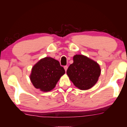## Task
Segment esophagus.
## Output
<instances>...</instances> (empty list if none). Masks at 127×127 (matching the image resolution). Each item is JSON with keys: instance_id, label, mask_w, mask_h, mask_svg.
I'll list each match as a JSON object with an SVG mask.
<instances>
[{"instance_id": "34e87169", "label": "esophagus", "mask_w": 127, "mask_h": 127, "mask_svg": "<svg viewBox=\"0 0 127 127\" xmlns=\"http://www.w3.org/2000/svg\"><path fill=\"white\" fill-rule=\"evenodd\" d=\"M64 69H65V72L66 71V70H67V69H68V66H64Z\"/></svg>"}]
</instances>
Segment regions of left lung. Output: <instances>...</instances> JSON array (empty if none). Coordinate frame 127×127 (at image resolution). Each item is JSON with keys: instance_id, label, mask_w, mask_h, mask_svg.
<instances>
[{"instance_id": "1", "label": "left lung", "mask_w": 127, "mask_h": 127, "mask_svg": "<svg viewBox=\"0 0 127 127\" xmlns=\"http://www.w3.org/2000/svg\"><path fill=\"white\" fill-rule=\"evenodd\" d=\"M73 59V63L66 70L70 80L79 90L91 89L97 83L100 76L99 64L83 55H75Z\"/></svg>"}]
</instances>
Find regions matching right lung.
Listing matches in <instances>:
<instances>
[{"mask_svg": "<svg viewBox=\"0 0 127 127\" xmlns=\"http://www.w3.org/2000/svg\"><path fill=\"white\" fill-rule=\"evenodd\" d=\"M65 72L58 61L51 57H45L33 66L30 78L36 89L49 92L54 89Z\"/></svg>", "mask_w": 127, "mask_h": 127, "instance_id": "obj_1", "label": "right lung"}]
</instances>
